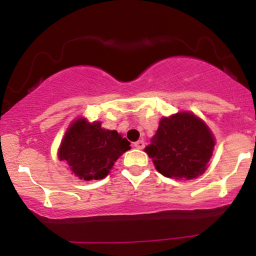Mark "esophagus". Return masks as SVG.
Instances as JSON below:
<instances>
[{
  "label": "esophagus",
  "mask_w": 256,
  "mask_h": 256,
  "mask_svg": "<svg viewBox=\"0 0 256 256\" xmlns=\"http://www.w3.org/2000/svg\"><path fill=\"white\" fill-rule=\"evenodd\" d=\"M144 142H143V140H137V142H134V146L136 149H143L144 148Z\"/></svg>",
  "instance_id": "obj_1"
}]
</instances>
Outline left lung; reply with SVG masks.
I'll use <instances>...</instances> for the list:
<instances>
[{
    "label": "left lung",
    "mask_w": 256,
    "mask_h": 256,
    "mask_svg": "<svg viewBox=\"0 0 256 256\" xmlns=\"http://www.w3.org/2000/svg\"><path fill=\"white\" fill-rule=\"evenodd\" d=\"M214 144L208 126L194 114L183 112L160 120L144 152L165 177L192 179L206 171Z\"/></svg>",
    "instance_id": "1"
}]
</instances>
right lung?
Returning a JSON list of instances; mask_svg holds the SVG:
<instances>
[{
  "mask_svg": "<svg viewBox=\"0 0 256 256\" xmlns=\"http://www.w3.org/2000/svg\"><path fill=\"white\" fill-rule=\"evenodd\" d=\"M131 149L130 142L116 131L106 130L101 122L76 120L64 134L58 158L66 161L79 179H102L110 173L122 152Z\"/></svg>",
  "mask_w": 256,
  "mask_h": 256,
  "instance_id": "right-lung-1",
  "label": "right lung"
}]
</instances>
